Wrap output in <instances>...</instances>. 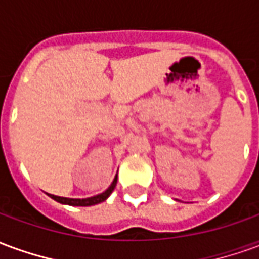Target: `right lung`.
Instances as JSON below:
<instances>
[{"label": "right lung", "instance_id": "1", "mask_svg": "<svg viewBox=\"0 0 259 259\" xmlns=\"http://www.w3.org/2000/svg\"><path fill=\"white\" fill-rule=\"evenodd\" d=\"M116 180H118V175L113 178L111 186H109L104 193L94 195V197H89V198H66V197H59V195H54V194H48V195H50L53 200L57 201V202H61V204H65V205H70V206L96 205V204H100V202H102V201H105L108 197L111 195V193H112L113 189H115V186H116Z\"/></svg>", "mask_w": 259, "mask_h": 259}]
</instances>
